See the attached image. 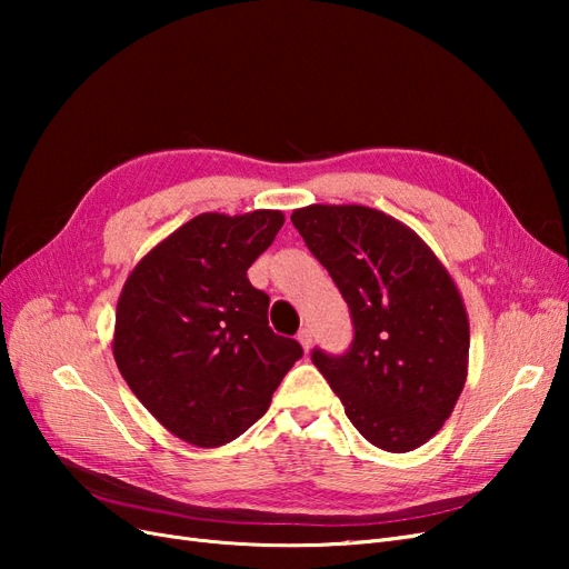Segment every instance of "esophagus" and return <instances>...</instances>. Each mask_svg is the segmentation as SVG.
<instances>
[{"label":"esophagus","instance_id":"34e87169","mask_svg":"<svg viewBox=\"0 0 569 569\" xmlns=\"http://www.w3.org/2000/svg\"><path fill=\"white\" fill-rule=\"evenodd\" d=\"M297 339H299V343L303 347V351L308 353L311 351V347H313V332L308 330V327H303V330L297 335Z\"/></svg>","mask_w":569,"mask_h":569}]
</instances>
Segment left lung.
Here are the masks:
<instances>
[{
    "instance_id": "left-lung-1",
    "label": "left lung",
    "mask_w": 569,
    "mask_h": 569,
    "mask_svg": "<svg viewBox=\"0 0 569 569\" xmlns=\"http://www.w3.org/2000/svg\"><path fill=\"white\" fill-rule=\"evenodd\" d=\"M291 222L353 320L349 351L313 349L316 368L372 446L418 449L468 380L470 322L453 278L416 232L370 206L311 203Z\"/></svg>"
}]
</instances>
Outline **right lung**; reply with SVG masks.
<instances>
[{"instance_id":"right-lung-1","label":"right lung","mask_w":569,"mask_h":569,"mask_svg":"<svg viewBox=\"0 0 569 569\" xmlns=\"http://www.w3.org/2000/svg\"><path fill=\"white\" fill-rule=\"evenodd\" d=\"M284 226L282 211L201 213L153 247L116 306L113 358L168 432L199 449L230 443L263 416L303 356L268 325L247 270Z\"/></svg>"}]
</instances>
